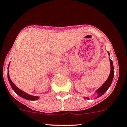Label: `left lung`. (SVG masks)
<instances>
[{
    "instance_id": "obj_1",
    "label": "left lung",
    "mask_w": 127,
    "mask_h": 127,
    "mask_svg": "<svg viewBox=\"0 0 127 127\" xmlns=\"http://www.w3.org/2000/svg\"><path fill=\"white\" fill-rule=\"evenodd\" d=\"M108 55L110 56V53L108 52ZM110 65H111V71L110 74L109 75V77L108 79L106 80L105 83L102 85L97 90V91H95L96 93H97V98L100 97L102 95L105 93L107 91V90L108 89V88L110 87L112 81H113V78H114V66H113V63L112 62V60L110 59ZM85 99H89V97H84Z\"/></svg>"
}]
</instances>
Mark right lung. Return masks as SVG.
Segmentation results:
<instances>
[{
    "mask_svg": "<svg viewBox=\"0 0 127 127\" xmlns=\"http://www.w3.org/2000/svg\"><path fill=\"white\" fill-rule=\"evenodd\" d=\"M9 67H8V68H9ZM7 77H8V80H9V83H10V84L11 87H12V89L14 91V92L16 93L17 95H19V96H20L21 97L23 98H25L26 99H28V100L34 101V100H36V99H38V98H39V97H37V96H33V95H29V94H27L26 93L24 92V91L21 90L19 89L18 87H17L15 86V84H14V83L12 82V80H10V76H9V72L7 73Z\"/></svg>",
    "mask_w": 127,
    "mask_h": 127,
    "instance_id": "obj_1",
    "label": "right lung"
}]
</instances>
